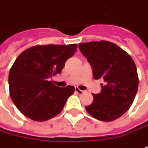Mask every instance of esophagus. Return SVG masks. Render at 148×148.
<instances>
[{
  "label": "esophagus",
  "instance_id": "1",
  "mask_svg": "<svg viewBox=\"0 0 148 148\" xmlns=\"http://www.w3.org/2000/svg\"><path fill=\"white\" fill-rule=\"evenodd\" d=\"M76 92L78 94V95H82V94H84L85 93V91L84 90H81L80 89H78V88H76Z\"/></svg>",
  "mask_w": 148,
  "mask_h": 148
}]
</instances>
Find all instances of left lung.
<instances>
[{"instance_id": "8db88e82", "label": "left lung", "mask_w": 148, "mask_h": 148, "mask_svg": "<svg viewBox=\"0 0 148 148\" xmlns=\"http://www.w3.org/2000/svg\"><path fill=\"white\" fill-rule=\"evenodd\" d=\"M93 69L95 80L103 79L99 94L86 107L90 116L103 121L121 116L131 107L138 87V76L130 54L112 42L101 40L79 44Z\"/></svg>"}]
</instances>
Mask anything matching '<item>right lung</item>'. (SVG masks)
<instances>
[{"instance_id": "add662e5", "label": "right lung", "mask_w": 148, "mask_h": 148, "mask_svg": "<svg viewBox=\"0 0 148 148\" xmlns=\"http://www.w3.org/2000/svg\"><path fill=\"white\" fill-rule=\"evenodd\" d=\"M76 44L36 45L21 53L9 73L11 99L25 116L45 121L61 112L75 87L61 88L50 79L60 74L75 53Z\"/></svg>"}]
</instances>
